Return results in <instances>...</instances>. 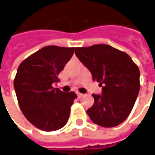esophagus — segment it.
Instances as JSON below:
<instances>
[{
    "label": "esophagus",
    "instance_id": "obj_1",
    "mask_svg": "<svg viewBox=\"0 0 155 155\" xmlns=\"http://www.w3.org/2000/svg\"><path fill=\"white\" fill-rule=\"evenodd\" d=\"M77 96L79 98H81V97L84 96V95H83V94H81V93H80V92H77Z\"/></svg>",
    "mask_w": 155,
    "mask_h": 155
}]
</instances>
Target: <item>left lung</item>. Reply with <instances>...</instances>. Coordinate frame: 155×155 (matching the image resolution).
I'll list each match as a JSON object with an SVG mask.
<instances>
[{"label":"left lung","mask_w":155,"mask_h":155,"mask_svg":"<svg viewBox=\"0 0 155 155\" xmlns=\"http://www.w3.org/2000/svg\"><path fill=\"white\" fill-rule=\"evenodd\" d=\"M74 54L102 87L92 96L94 105L87 110L93 123L112 127L130 114L139 92L140 72L129 55L107 44L75 48Z\"/></svg>","instance_id":"1"}]
</instances>
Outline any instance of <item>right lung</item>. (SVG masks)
<instances>
[{"label": "right lung", "mask_w": 155, "mask_h": 155, "mask_svg": "<svg viewBox=\"0 0 155 155\" xmlns=\"http://www.w3.org/2000/svg\"><path fill=\"white\" fill-rule=\"evenodd\" d=\"M74 48L46 46L21 63L14 80L17 101L25 117L43 131L60 129L68 122L74 91L63 92L52 85L74 54Z\"/></svg>", "instance_id": "add662e5"}]
</instances>
